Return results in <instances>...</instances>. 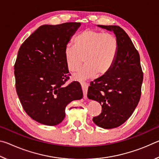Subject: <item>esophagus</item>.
I'll list each match as a JSON object with an SVG mask.
<instances>
[{"label": "esophagus", "instance_id": "1", "mask_svg": "<svg viewBox=\"0 0 159 159\" xmlns=\"http://www.w3.org/2000/svg\"><path fill=\"white\" fill-rule=\"evenodd\" d=\"M81 84V87L83 89V98L85 99L87 98V91H88V83H86L85 82H83L80 83Z\"/></svg>", "mask_w": 159, "mask_h": 159}]
</instances>
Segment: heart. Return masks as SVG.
Segmentation results:
<instances>
[{
	"mask_svg": "<svg viewBox=\"0 0 159 159\" xmlns=\"http://www.w3.org/2000/svg\"><path fill=\"white\" fill-rule=\"evenodd\" d=\"M118 50L119 43L114 35L87 29L76 36L74 45H66L64 56L71 71L79 70L84 61L85 65L74 74L75 79L83 80L95 74H106L114 65Z\"/></svg>",
	"mask_w": 159,
	"mask_h": 159,
	"instance_id": "obj_1",
	"label": "heart"
}]
</instances>
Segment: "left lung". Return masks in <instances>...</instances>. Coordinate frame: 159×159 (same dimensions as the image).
<instances>
[{
	"label": "left lung",
	"instance_id": "left-lung-1",
	"mask_svg": "<svg viewBox=\"0 0 159 159\" xmlns=\"http://www.w3.org/2000/svg\"><path fill=\"white\" fill-rule=\"evenodd\" d=\"M99 26L114 31L119 50L111 69L90 82L88 97L102 104L101 114L93 117V122L99 127L111 129L125 123L138 106L143 72L138 51L125 31L118 26Z\"/></svg>",
	"mask_w": 159,
	"mask_h": 159
}]
</instances>
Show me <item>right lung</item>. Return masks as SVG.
Instances as JSON below:
<instances>
[{"label": "right lung", "mask_w": 159, "mask_h": 159, "mask_svg": "<svg viewBox=\"0 0 159 159\" xmlns=\"http://www.w3.org/2000/svg\"><path fill=\"white\" fill-rule=\"evenodd\" d=\"M80 25H42L19 49L14 66L16 91L25 112L42 124L60 123L67 104L83 98L79 82L65 84L71 74L64 48Z\"/></svg>", "instance_id": "1"}]
</instances>
